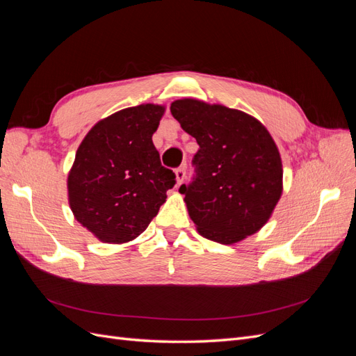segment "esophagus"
<instances>
[{"mask_svg":"<svg viewBox=\"0 0 356 356\" xmlns=\"http://www.w3.org/2000/svg\"><path fill=\"white\" fill-rule=\"evenodd\" d=\"M175 179H177V186H181L186 179V166H181L175 170Z\"/></svg>","mask_w":356,"mask_h":356,"instance_id":"34e87169","label":"esophagus"}]
</instances>
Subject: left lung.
<instances>
[{
	"mask_svg": "<svg viewBox=\"0 0 356 356\" xmlns=\"http://www.w3.org/2000/svg\"><path fill=\"white\" fill-rule=\"evenodd\" d=\"M181 127L196 138V178L181 186L197 232L233 245L260 230L282 196V160L255 117L220 104L184 98L170 104Z\"/></svg>",
	"mask_w": 356,
	"mask_h": 356,
	"instance_id": "obj_1",
	"label": "left lung"
}]
</instances>
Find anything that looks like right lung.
I'll list each match as a JSON object with an SVG mask.
<instances>
[{
  "label": "right lung",
  "instance_id": "1",
  "mask_svg": "<svg viewBox=\"0 0 356 356\" xmlns=\"http://www.w3.org/2000/svg\"><path fill=\"white\" fill-rule=\"evenodd\" d=\"M165 105L141 104L96 123L84 136L68 174L70 208L104 243L136 239L175 186L153 144Z\"/></svg>",
  "mask_w": 356,
  "mask_h": 356
}]
</instances>
